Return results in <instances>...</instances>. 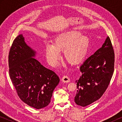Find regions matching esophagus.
I'll list each match as a JSON object with an SVG mask.
<instances>
[{
  "label": "esophagus",
  "instance_id": "esophagus-1",
  "mask_svg": "<svg viewBox=\"0 0 122 122\" xmlns=\"http://www.w3.org/2000/svg\"><path fill=\"white\" fill-rule=\"evenodd\" d=\"M62 81L65 82V83H68L70 82V78L68 77V76L67 75H64L62 77Z\"/></svg>",
  "mask_w": 122,
  "mask_h": 122
}]
</instances>
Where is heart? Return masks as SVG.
<instances>
[{"mask_svg": "<svg viewBox=\"0 0 122 122\" xmlns=\"http://www.w3.org/2000/svg\"><path fill=\"white\" fill-rule=\"evenodd\" d=\"M89 39L81 33L72 30L60 34L55 38L53 45H47L45 55L48 63L55 66L63 51V57L69 63L75 65L81 62L86 56L89 46Z\"/></svg>", "mask_w": 122, "mask_h": 122, "instance_id": "b5f03b06", "label": "heart"}]
</instances>
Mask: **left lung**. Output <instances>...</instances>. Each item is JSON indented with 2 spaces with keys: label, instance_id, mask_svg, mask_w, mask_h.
I'll use <instances>...</instances> for the list:
<instances>
[{
  "label": "left lung",
  "instance_id": "1",
  "mask_svg": "<svg viewBox=\"0 0 122 122\" xmlns=\"http://www.w3.org/2000/svg\"><path fill=\"white\" fill-rule=\"evenodd\" d=\"M115 52L109 36L102 47L80 67L82 75L76 81L74 98L78 106L86 107L100 99L109 86L114 71Z\"/></svg>",
  "mask_w": 122,
  "mask_h": 122
}]
</instances>
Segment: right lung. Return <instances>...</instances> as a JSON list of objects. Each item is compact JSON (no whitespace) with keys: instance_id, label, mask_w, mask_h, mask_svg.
<instances>
[{"instance_id":"obj_1","label":"right lung","mask_w":122,"mask_h":122,"mask_svg":"<svg viewBox=\"0 0 122 122\" xmlns=\"http://www.w3.org/2000/svg\"><path fill=\"white\" fill-rule=\"evenodd\" d=\"M35 53L22 34L16 36L9 51V75L19 98L29 106L40 109L50 103L60 79L33 57Z\"/></svg>"}]
</instances>
